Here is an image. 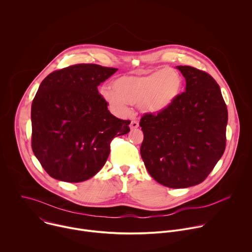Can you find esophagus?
<instances>
[{"instance_id": "1", "label": "esophagus", "mask_w": 252, "mask_h": 252, "mask_svg": "<svg viewBox=\"0 0 252 252\" xmlns=\"http://www.w3.org/2000/svg\"><path fill=\"white\" fill-rule=\"evenodd\" d=\"M130 128L131 129H135V128H137L138 126H139V124H138V122L137 121H135V120H132L131 121V123H130Z\"/></svg>"}]
</instances>
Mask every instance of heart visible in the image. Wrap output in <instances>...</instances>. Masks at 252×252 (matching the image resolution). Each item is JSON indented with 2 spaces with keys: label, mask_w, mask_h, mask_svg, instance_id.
Returning <instances> with one entry per match:
<instances>
[{
  "label": "heart",
  "mask_w": 252,
  "mask_h": 252,
  "mask_svg": "<svg viewBox=\"0 0 252 252\" xmlns=\"http://www.w3.org/2000/svg\"><path fill=\"white\" fill-rule=\"evenodd\" d=\"M112 89H102L101 95L119 115L128 112V104L138 105L145 113L157 114L169 108L182 91V78L172 69L125 75L116 79Z\"/></svg>",
  "instance_id": "heart-1"
}]
</instances>
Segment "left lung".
Returning <instances> with one entry per match:
<instances>
[{"mask_svg": "<svg viewBox=\"0 0 252 252\" xmlns=\"http://www.w3.org/2000/svg\"><path fill=\"white\" fill-rule=\"evenodd\" d=\"M186 91L166 110L140 119V154L150 176L180 189L202 183L225 149L227 109L220 86L207 72L177 66Z\"/></svg>", "mask_w": 252, "mask_h": 252, "instance_id": "1", "label": "left lung"}]
</instances>
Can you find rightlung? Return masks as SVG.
<instances>
[{
    "mask_svg": "<svg viewBox=\"0 0 252 252\" xmlns=\"http://www.w3.org/2000/svg\"><path fill=\"white\" fill-rule=\"evenodd\" d=\"M118 69L83 63L53 71L32 105V147L54 179L79 183L105 165L112 140L129 131L130 121L108 110L98 86Z\"/></svg>",
    "mask_w": 252,
    "mask_h": 252,
    "instance_id": "add662e5",
    "label": "right lung"
}]
</instances>
